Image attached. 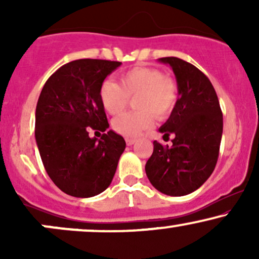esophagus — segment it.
<instances>
[{"label":"esophagus","instance_id":"obj_1","mask_svg":"<svg viewBox=\"0 0 259 259\" xmlns=\"http://www.w3.org/2000/svg\"><path fill=\"white\" fill-rule=\"evenodd\" d=\"M125 141H126V145H127V146H132V145L135 144L136 140H135V139H132V138H126V139H125Z\"/></svg>","mask_w":259,"mask_h":259}]
</instances>
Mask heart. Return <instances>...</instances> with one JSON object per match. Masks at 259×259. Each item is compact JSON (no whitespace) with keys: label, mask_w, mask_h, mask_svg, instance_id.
Here are the masks:
<instances>
[{"label":"heart","mask_w":259,"mask_h":259,"mask_svg":"<svg viewBox=\"0 0 259 259\" xmlns=\"http://www.w3.org/2000/svg\"><path fill=\"white\" fill-rule=\"evenodd\" d=\"M101 105L109 114L125 109L129 97H135L134 107L139 111L124 113L113 120L115 133L136 138L153 125V115L164 119L173 111L178 88L175 81L152 67H135L118 76V84L106 81L100 88Z\"/></svg>","instance_id":"heart-1"}]
</instances>
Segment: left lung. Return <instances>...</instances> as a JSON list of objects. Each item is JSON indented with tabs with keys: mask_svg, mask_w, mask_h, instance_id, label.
Segmentation results:
<instances>
[{
	"mask_svg": "<svg viewBox=\"0 0 259 259\" xmlns=\"http://www.w3.org/2000/svg\"><path fill=\"white\" fill-rule=\"evenodd\" d=\"M177 79L178 94L168 120L159 127L163 139L173 135L171 146L153 141V153L145 165L146 175L162 194L185 196L196 191L214 170L219 156L223 113L209 79L189 62L159 58Z\"/></svg>",
	"mask_w": 259,
	"mask_h": 259,
	"instance_id": "left-lung-1",
	"label": "left lung"
}]
</instances>
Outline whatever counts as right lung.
Listing matches in <instances>:
<instances>
[{"instance_id": "add662e5", "label": "right lung", "mask_w": 259, "mask_h": 259, "mask_svg": "<svg viewBox=\"0 0 259 259\" xmlns=\"http://www.w3.org/2000/svg\"><path fill=\"white\" fill-rule=\"evenodd\" d=\"M120 62L76 59L50 76L35 112V140L47 174L64 194L92 197L111 185L125 140L109 127L100 101L103 80Z\"/></svg>"}]
</instances>
